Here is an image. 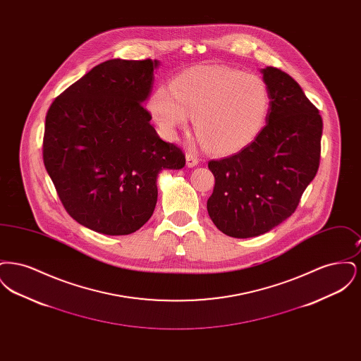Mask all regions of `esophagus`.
I'll use <instances>...</instances> for the list:
<instances>
[{"instance_id":"34e87169","label":"esophagus","mask_w":361,"mask_h":361,"mask_svg":"<svg viewBox=\"0 0 361 361\" xmlns=\"http://www.w3.org/2000/svg\"><path fill=\"white\" fill-rule=\"evenodd\" d=\"M185 159H187V166H188V168H193V166H196V165L199 164L197 155L193 154V153H190V152L185 155Z\"/></svg>"}]
</instances>
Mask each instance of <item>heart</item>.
<instances>
[{
  "mask_svg": "<svg viewBox=\"0 0 361 361\" xmlns=\"http://www.w3.org/2000/svg\"><path fill=\"white\" fill-rule=\"evenodd\" d=\"M271 92L255 73L226 66H197L177 75L172 87L161 85L149 109L166 137H174L190 116L199 140L215 153H234L262 130Z\"/></svg>",
  "mask_w": 361,
  "mask_h": 361,
  "instance_id": "b5f03b06",
  "label": "heart"
}]
</instances>
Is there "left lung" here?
<instances>
[{"label": "left lung", "mask_w": 361, "mask_h": 361, "mask_svg": "<svg viewBox=\"0 0 361 361\" xmlns=\"http://www.w3.org/2000/svg\"><path fill=\"white\" fill-rule=\"evenodd\" d=\"M261 73L271 92L267 126L238 153L208 162L215 177L208 215L234 238L257 237L290 218L319 168L318 109L287 73Z\"/></svg>", "instance_id": "left-lung-1"}]
</instances>
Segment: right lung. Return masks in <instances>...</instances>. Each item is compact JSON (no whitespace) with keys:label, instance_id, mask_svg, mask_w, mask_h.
<instances>
[{"label":"right lung","instance_id":"add662e5","mask_svg":"<svg viewBox=\"0 0 361 361\" xmlns=\"http://www.w3.org/2000/svg\"><path fill=\"white\" fill-rule=\"evenodd\" d=\"M158 61L109 59L51 104L43 161L70 216L106 235H127L157 204V177L181 169L185 155L158 137L143 103Z\"/></svg>","mask_w":361,"mask_h":361}]
</instances>
